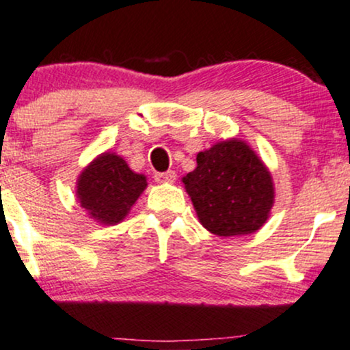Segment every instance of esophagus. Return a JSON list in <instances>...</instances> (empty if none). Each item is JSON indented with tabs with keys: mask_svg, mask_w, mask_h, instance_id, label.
<instances>
[{
	"mask_svg": "<svg viewBox=\"0 0 350 350\" xmlns=\"http://www.w3.org/2000/svg\"><path fill=\"white\" fill-rule=\"evenodd\" d=\"M154 179L157 183H174L176 181V172L174 171L157 172V174L154 176Z\"/></svg>",
	"mask_w": 350,
	"mask_h": 350,
	"instance_id": "34e87169",
	"label": "esophagus"
}]
</instances>
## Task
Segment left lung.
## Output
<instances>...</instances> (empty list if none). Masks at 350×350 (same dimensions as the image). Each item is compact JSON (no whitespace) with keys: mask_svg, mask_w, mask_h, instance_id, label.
Returning a JSON list of instances; mask_svg holds the SVG:
<instances>
[{"mask_svg":"<svg viewBox=\"0 0 350 350\" xmlns=\"http://www.w3.org/2000/svg\"><path fill=\"white\" fill-rule=\"evenodd\" d=\"M183 178L199 222L221 237L259 231L274 206L271 171L245 141H219L196 157Z\"/></svg>","mask_w":350,"mask_h":350,"instance_id":"obj_1","label":"left lung"}]
</instances>
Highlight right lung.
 Returning <instances> with one entry per match:
<instances>
[{
  "label": "right lung",
  "mask_w": 350,
  "mask_h": 350,
  "mask_svg": "<svg viewBox=\"0 0 350 350\" xmlns=\"http://www.w3.org/2000/svg\"><path fill=\"white\" fill-rule=\"evenodd\" d=\"M148 187L144 174L128 166L124 157L106 151L96 156L76 179V199L88 217L114 226L129 214Z\"/></svg>",
  "instance_id": "right-lung-1"
}]
</instances>
